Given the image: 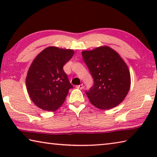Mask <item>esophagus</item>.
Listing matches in <instances>:
<instances>
[{
  "label": "esophagus",
  "instance_id": "esophagus-1",
  "mask_svg": "<svg viewBox=\"0 0 157 157\" xmlns=\"http://www.w3.org/2000/svg\"><path fill=\"white\" fill-rule=\"evenodd\" d=\"M76 88L79 89H84V85L82 84H80V85H78V86H76Z\"/></svg>",
  "mask_w": 157,
  "mask_h": 157
}]
</instances>
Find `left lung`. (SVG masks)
I'll use <instances>...</instances> for the list:
<instances>
[{
  "label": "left lung",
  "mask_w": 157,
  "mask_h": 157,
  "mask_svg": "<svg viewBox=\"0 0 157 157\" xmlns=\"http://www.w3.org/2000/svg\"><path fill=\"white\" fill-rule=\"evenodd\" d=\"M82 55L94 80L86 93L90 102L102 110L120 105L131 85L129 70L123 58L107 46L84 50Z\"/></svg>",
  "instance_id": "left-lung-1"
}]
</instances>
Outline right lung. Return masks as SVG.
I'll return each instance as SVG.
<instances>
[{
    "label": "right lung",
    "instance_id": "right-lung-1",
    "mask_svg": "<svg viewBox=\"0 0 157 157\" xmlns=\"http://www.w3.org/2000/svg\"><path fill=\"white\" fill-rule=\"evenodd\" d=\"M73 55L72 49L49 46L32 62L25 79L26 88L31 100L42 110L55 111L64 102L73 86L63 66Z\"/></svg>",
    "mask_w": 157,
    "mask_h": 157
}]
</instances>
